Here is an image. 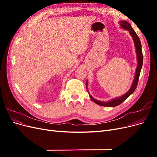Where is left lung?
Wrapping results in <instances>:
<instances>
[{"instance_id": "8db88e82", "label": "left lung", "mask_w": 157, "mask_h": 157, "mask_svg": "<svg viewBox=\"0 0 157 157\" xmlns=\"http://www.w3.org/2000/svg\"><path fill=\"white\" fill-rule=\"evenodd\" d=\"M119 24H120L121 27L122 28V29H124V30H128V31H129L130 35L132 37L133 40H134V46H135L136 56H137V67H136V73H135L134 80H133L132 84L130 88L129 89V90H128V91L126 94L122 95V96L114 98L108 101H101L99 100H97V99L94 98L89 93V91L88 90V80H86V86L87 92L89 94V96H90V99H91L94 103H96V104H98V105H101V106L116 107L118 105H120V104H121L124 101H125L126 99L128 97H129L131 94H132L133 92L135 91V90L137 87V83H138V80H139V77H140L141 69L142 68V65H143L144 57H143V53H142L141 41L139 39L138 36H137L136 33L134 31V29H133V28L132 27L131 25L128 21H119Z\"/></svg>"}]
</instances>
